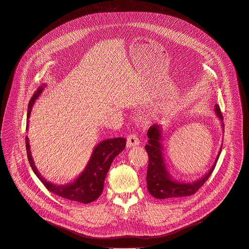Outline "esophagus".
Masks as SVG:
<instances>
[{"label":"esophagus","instance_id":"34e87169","mask_svg":"<svg viewBox=\"0 0 249 249\" xmlns=\"http://www.w3.org/2000/svg\"><path fill=\"white\" fill-rule=\"evenodd\" d=\"M139 139L137 137L136 134L134 133H131L127 136V141H126V146L127 147H133V146H136L139 144Z\"/></svg>","mask_w":249,"mask_h":249}]
</instances>
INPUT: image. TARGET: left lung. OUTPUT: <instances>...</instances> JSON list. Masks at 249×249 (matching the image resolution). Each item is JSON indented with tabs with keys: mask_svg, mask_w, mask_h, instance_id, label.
<instances>
[{
	"mask_svg": "<svg viewBox=\"0 0 249 249\" xmlns=\"http://www.w3.org/2000/svg\"><path fill=\"white\" fill-rule=\"evenodd\" d=\"M215 111L217 116L220 118L221 121L224 120L220 106L216 104ZM147 136L149 138L148 144L145 145V149L148 153L149 162L147 168V189L151 193L152 196L158 199H166V198H178L183 196H189L194 194L198 189H199L209 178L211 174L213 173L217 161L220 157L221 150L217 156V159L208 172L202 178L199 180L194 181L192 183H184L178 182L176 180H172L165 163L162 154V145L160 142L161 139V128L160 126L155 124L151 125L148 129Z\"/></svg>",
	"mask_w": 249,
	"mask_h": 249,
	"instance_id": "obj_1",
	"label": "left lung"
}]
</instances>
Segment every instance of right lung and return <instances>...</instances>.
<instances>
[{
	"mask_svg": "<svg viewBox=\"0 0 249 249\" xmlns=\"http://www.w3.org/2000/svg\"><path fill=\"white\" fill-rule=\"evenodd\" d=\"M44 86H40L37 91L33 94L30 99L27 110V120L31 113L32 106L36 99L41 94ZM28 127V122H27ZM26 127V128H27ZM125 138L117 137L110 138L99 143L94 149L92 157L86 166L84 172L71 183L68 185H56L51 182L47 181L43 178L38 173L34 162L32 160V156L30 153V146L28 137H25V145L28 162L33 170L34 174L37 178L42 181V183L46 186V188L66 199H70L76 202L81 203H90L101 195L104 188V180L107 176V173L110 169V166L115 159V157L121 153L125 147Z\"/></svg>",
	"mask_w": 249,
	"mask_h": 249,
	"instance_id": "right-lung-1",
	"label": "right lung"
}]
</instances>
